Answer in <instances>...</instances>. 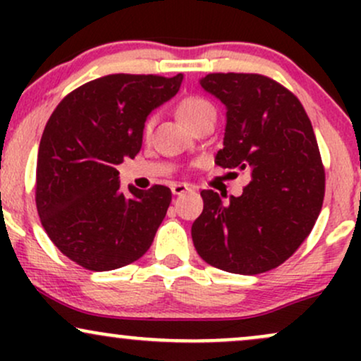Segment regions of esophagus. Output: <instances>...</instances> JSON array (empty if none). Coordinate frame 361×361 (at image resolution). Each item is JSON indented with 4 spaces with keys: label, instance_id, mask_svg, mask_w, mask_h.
Wrapping results in <instances>:
<instances>
[{
    "label": "esophagus",
    "instance_id": "esophagus-1",
    "mask_svg": "<svg viewBox=\"0 0 361 361\" xmlns=\"http://www.w3.org/2000/svg\"><path fill=\"white\" fill-rule=\"evenodd\" d=\"M190 190H192V186L186 185V183H175V185H171L173 195H183L186 192H190Z\"/></svg>",
    "mask_w": 361,
    "mask_h": 361
}]
</instances>
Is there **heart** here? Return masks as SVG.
Masks as SVG:
<instances>
[{
  "label": "heart",
  "mask_w": 361,
  "mask_h": 361,
  "mask_svg": "<svg viewBox=\"0 0 361 361\" xmlns=\"http://www.w3.org/2000/svg\"><path fill=\"white\" fill-rule=\"evenodd\" d=\"M207 115H215V110L212 103L202 97H186L178 103V117L181 118V122L185 123L186 127H190L192 123L200 120L202 117H207ZM154 117L147 118L146 126H144V132L149 134L154 127Z\"/></svg>",
  "instance_id": "1"
}]
</instances>
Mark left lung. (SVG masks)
Instances as JSON below:
<instances>
[{"label":"left lung","mask_w":361,"mask_h":361,"mask_svg":"<svg viewBox=\"0 0 361 361\" xmlns=\"http://www.w3.org/2000/svg\"><path fill=\"white\" fill-rule=\"evenodd\" d=\"M200 86L226 106L215 164L246 169L250 185L226 202L202 190L204 212L192 226L195 250L224 271L273 270L304 243L324 200L312 123L297 97L261 74H207Z\"/></svg>","instance_id":"8db88e82"}]
</instances>
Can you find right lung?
I'll return each mask as SVG.
<instances>
[{
    "label": "right lung",
    "instance_id": "add662e5",
    "mask_svg": "<svg viewBox=\"0 0 361 361\" xmlns=\"http://www.w3.org/2000/svg\"><path fill=\"white\" fill-rule=\"evenodd\" d=\"M183 74H109L62 100L44 128L37 157L40 221L62 255L86 270L110 271L151 247L171 190H120L117 166L142 147L146 120L171 100Z\"/></svg>",
    "mask_w": 361,
    "mask_h": 361
}]
</instances>
